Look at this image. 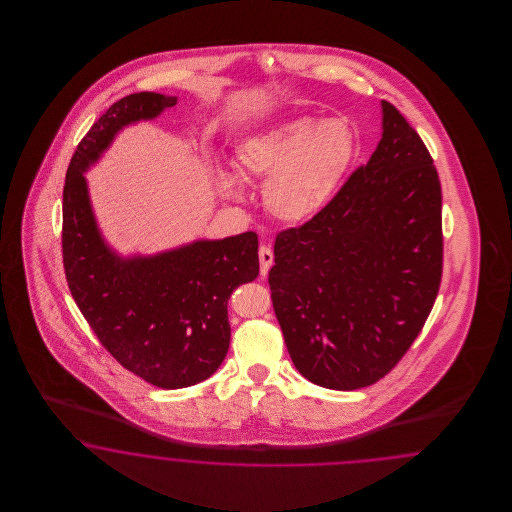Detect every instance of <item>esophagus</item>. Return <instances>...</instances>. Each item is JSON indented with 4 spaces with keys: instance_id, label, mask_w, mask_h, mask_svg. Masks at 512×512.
<instances>
[{
    "instance_id": "1",
    "label": "esophagus",
    "mask_w": 512,
    "mask_h": 512,
    "mask_svg": "<svg viewBox=\"0 0 512 512\" xmlns=\"http://www.w3.org/2000/svg\"><path fill=\"white\" fill-rule=\"evenodd\" d=\"M259 263H261V276L266 278L270 266L274 264V253H272V249L268 248V246H261L259 248Z\"/></svg>"
}]
</instances>
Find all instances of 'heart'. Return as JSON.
I'll list each match as a JSON object with an SVG mask.
<instances>
[{
	"label": "heart",
	"instance_id": "b5f03b06",
	"mask_svg": "<svg viewBox=\"0 0 512 512\" xmlns=\"http://www.w3.org/2000/svg\"><path fill=\"white\" fill-rule=\"evenodd\" d=\"M355 152V137L343 120L300 118L253 135L236 146V171L266 178V210L285 223H302L319 214L334 195ZM219 187L236 197V182L219 174Z\"/></svg>",
	"mask_w": 512,
	"mask_h": 512
}]
</instances>
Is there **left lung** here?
Instances as JSON below:
<instances>
[{"label": "left lung", "mask_w": 512, "mask_h": 512, "mask_svg": "<svg viewBox=\"0 0 512 512\" xmlns=\"http://www.w3.org/2000/svg\"><path fill=\"white\" fill-rule=\"evenodd\" d=\"M370 161L300 227L276 236L268 283L308 381L370 387L417 340L443 274L441 184L419 133L388 101Z\"/></svg>", "instance_id": "1"}]
</instances>
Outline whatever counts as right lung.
I'll use <instances>...</instances> for the list:
<instances>
[{
  "mask_svg": "<svg viewBox=\"0 0 512 512\" xmlns=\"http://www.w3.org/2000/svg\"><path fill=\"white\" fill-rule=\"evenodd\" d=\"M174 105L176 97L154 92L116 101L78 142L63 186V270L78 310L125 370L159 388L216 372L231 341L229 296L259 276L253 231L122 259L97 229L84 172L122 127Z\"/></svg>",
  "mask_w": 512,
  "mask_h": 512,
  "instance_id": "obj_1",
  "label": "right lung"
}]
</instances>
